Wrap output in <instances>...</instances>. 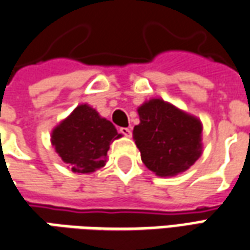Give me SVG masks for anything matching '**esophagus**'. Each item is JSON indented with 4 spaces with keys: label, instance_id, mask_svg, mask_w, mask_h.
I'll return each mask as SVG.
<instances>
[{
    "label": "esophagus",
    "instance_id": "1",
    "mask_svg": "<svg viewBox=\"0 0 250 250\" xmlns=\"http://www.w3.org/2000/svg\"><path fill=\"white\" fill-rule=\"evenodd\" d=\"M120 133H122L125 137H130L132 136V130L129 128H120Z\"/></svg>",
    "mask_w": 250,
    "mask_h": 250
}]
</instances>
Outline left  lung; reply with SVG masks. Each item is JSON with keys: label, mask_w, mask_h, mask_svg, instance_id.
<instances>
[{"label": "left lung", "mask_w": 250, "mask_h": 250, "mask_svg": "<svg viewBox=\"0 0 250 250\" xmlns=\"http://www.w3.org/2000/svg\"><path fill=\"white\" fill-rule=\"evenodd\" d=\"M137 111L133 140L145 167L157 176H176L201 157L203 125L198 117L162 98L145 101Z\"/></svg>", "instance_id": "1"}]
</instances>
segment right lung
<instances>
[{
	"instance_id": "obj_1",
	"label": "right lung",
	"mask_w": 250,
	"mask_h": 250,
	"mask_svg": "<svg viewBox=\"0 0 250 250\" xmlns=\"http://www.w3.org/2000/svg\"><path fill=\"white\" fill-rule=\"evenodd\" d=\"M120 137L109 120L82 104L52 129L51 144L72 172L91 173L105 166L110 144Z\"/></svg>"
}]
</instances>
